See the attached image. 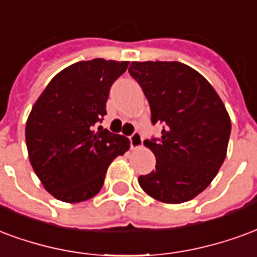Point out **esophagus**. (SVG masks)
I'll return each instance as SVG.
<instances>
[{"mask_svg": "<svg viewBox=\"0 0 257 257\" xmlns=\"http://www.w3.org/2000/svg\"><path fill=\"white\" fill-rule=\"evenodd\" d=\"M130 144H131V149H140V148H142L141 133L136 131V133L130 137Z\"/></svg>", "mask_w": 257, "mask_h": 257, "instance_id": "34e87169", "label": "esophagus"}]
</instances>
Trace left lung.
<instances>
[{"mask_svg":"<svg viewBox=\"0 0 257 257\" xmlns=\"http://www.w3.org/2000/svg\"><path fill=\"white\" fill-rule=\"evenodd\" d=\"M128 72L147 95L152 123L164 127L144 145L156 170L141 175L142 190L157 201L181 204L205 190L227 153L231 120L203 75L179 61H133Z\"/></svg>","mask_w":257,"mask_h":257,"instance_id":"8db88e82","label":"left lung"}]
</instances>
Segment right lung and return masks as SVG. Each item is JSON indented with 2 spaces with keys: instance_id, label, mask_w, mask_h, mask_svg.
<instances>
[{
  "instance_id": "add662e5",
  "label": "right lung",
  "mask_w": 257,
  "mask_h": 257,
  "mask_svg": "<svg viewBox=\"0 0 257 257\" xmlns=\"http://www.w3.org/2000/svg\"><path fill=\"white\" fill-rule=\"evenodd\" d=\"M127 67L128 61H78L60 71L33 105L26 121L30 163L60 201L94 197L112 160L130 149L124 136L94 128L106 113L110 86Z\"/></svg>"
}]
</instances>
